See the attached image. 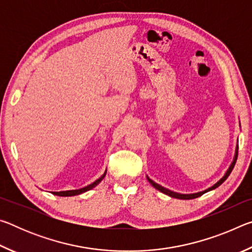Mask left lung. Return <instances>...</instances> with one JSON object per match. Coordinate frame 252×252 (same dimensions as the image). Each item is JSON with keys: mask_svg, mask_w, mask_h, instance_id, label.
Instances as JSON below:
<instances>
[{"mask_svg": "<svg viewBox=\"0 0 252 252\" xmlns=\"http://www.w3.org/2000/svg\"><path fill=\"white\" fill-rule=\"evenodd\" d=\"M237 158H238V144H237V147H236V153H234L233 161L231 162V164H230V167H229V169L227 170V172L224 173V176H223L222 178H221L218 182L215 183V185H213L212 187L208 188V189L203 190V191H200V192H195V193H188V194L178 193V192H174V191H171V190L167 189V188H164V187H162V186H160V185H158V183H156L155 181L151 180V179L149 178L148 176H147V179H148V181L151 183L152 187H155L157 190H159L160 192H162V193H164V194L169 195V197H171V198H177V199H182V200H190V199H194V198H198V197H200V195L204 194L206 192H209V191L215 190L216 188H218L220 185H222V183H223L225 180H227V178L230 176V173H231V171L233 170V167H234V164H236V161H237Z\"/></svg>", "mask_w": 252, "mask_h": 252, "instance_id": "1", "label": "left lung"}]
</instances>
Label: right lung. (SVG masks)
Listing matches in <instances>:
<instances>
[{
    "mask_svg": "<svg viewBox=\"0 0 252 252\" xmlns=\"http://www.w3.org/2000/svg\"><path fill=\"white\" fill-rule=\"evenodd\" d=\"M105 174H106V170H105V172H104L103 174H102V176H101L99 179H97V180H95L94 182L91 183V185L87 186V187L81 188V189L60 191V192H52V193L55 194V195H59V197H72V195H78V194H81V193H83V192H87V191L93 189V188L99 185V183H100L102 180H103V178L105 177Z\"/></svg>",
    "mask_w": 252,
    "mask_h": 252,
    "instance_id": "1",
    "label": "right lung"
}]
</instances>
